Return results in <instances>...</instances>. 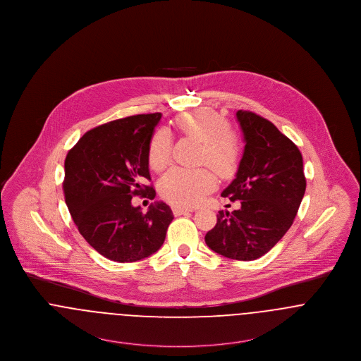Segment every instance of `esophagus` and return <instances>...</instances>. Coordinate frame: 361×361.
<instances>
[{"instance_id": "1", "label": "esophagus", "mask_w": 361, "mask_h": 361, "mask_svg": "<svg viewBox=\"0 0 361 361\" xmlns=\"http://www.w3.org/2000/svg\"><path fill=\"white\" fill-rule=\"evenodd\" d=\"M172 212L173 215L179 216V215H183V214H188V212H193L192 208H182V207H172Z\"/></svg>"}]
</instances>
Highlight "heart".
Returning a JSON list of instances; mask_svg holds the SVG:
<instances>
[{
	"instance_id": "1",
	"label": "heart",
	"mask_w": 361,
	"mask_h": 361,
	"mask_svg": "<svg viewBox=\"0 0 361 361\" xmlns=\"http://www.w3.org/2000/svg\"><path fill=\"white\" fill-rule=\"evenodd\" d=\"M176 131L201 142L200 163H207L219 176L231 178L238 171L244 145L241 137L229 131V121L211 110H195L178 116ZM171 136L157 130L149 142L147 159L154 171H161L171 160ZM216 186L215 173L207 168H172L160 180V192L166 201L178 207H193Z\"/></svg>"
}]
</instances>
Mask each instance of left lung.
Wrapping results in <instances>:
<instances>
[{
  "label": "left lung",
  "mask_w": 361,
  "mask_h": 361,
  "mask_svg": "<svg viewBox=\"0 0 361 361\" xmlns=\"http://www.w3.org/2000/svg\"><path fill=\"white\" fill-rule=\"evenodd\" d=\"M244 156L235 178L222 192L241 207L219 211L207 245L235 261H254L269 252L291 228L306 190L303 160L295 143L261 116L238 110Z\"/></svg>",
  "instance_id": "1"
}]
</instances>
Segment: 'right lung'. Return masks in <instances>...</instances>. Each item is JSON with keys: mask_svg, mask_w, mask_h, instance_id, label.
I'll return each mask as SVG.
<instances>
[{"mask_svg": "<svg viewBox=\"0 0 361 361\" xmlns=\"http://www.w3.org/2000/svg\"><path fill=\"white\" fill-rule=\"evenodd\" d=\"M161 113L137 114L85 132L65 160L66 204L87 243L114 262H136L160 250L173 219L157 201L143 214L133 196L154 198L149 142Z\"/></svg>", "mask_w": 361, "mask_h": 361, "instance_id": "right-lung-1", "label": "right lung"}]
</instances>
